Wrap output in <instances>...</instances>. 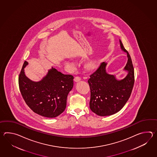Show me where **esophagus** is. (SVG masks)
<instances>
[{
	"label": "esophagus",
	"mask_w": 157,
	"mask_h": 157,
	"mask_svg": "<svg viewBox=\"0 0 157 157\" xmlns=\"http://www.w3.org/2000/svg\"><path fill=\"white\" fill-rule=\"evenodd\" d=\"M74 80H75V82H78V81H79L81 80V77H79V76H76V77H75Z\"/></svg>",
	"instance_id": "1"
}]
</instances>
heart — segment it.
<instances>
[{"label": "heart", "mask_w": 157, "mask_h": 157, "mask_svg": "<svg viewBox=\"0 0 157 157\" xmlns=\"http://www.w3.org/2000/svg\"><path fill=\"white\" fill-rule=\"evenodd\" d=\"M70 64L71 65H72V66H75V63H71ZM90 66L91 67H94L95 66V64L93 62H91V63H90Z\"/></svg>", "instance_id": "obj_1"}]
</instances>
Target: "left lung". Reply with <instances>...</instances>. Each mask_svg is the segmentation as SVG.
Listing matches in <instances>:
<instances>
[{
	"mask_svg": "<svg viewBox=\"0 0 157 157\" xmlns=\"http://www.w3.org/2000/svg\"><path fill=\"white\" fill-rule=\"evenodd\" d=\"M120 43L121 49L127 53L128 58L124 68L128 71L126 77L117 80L115 76L107 74V63L103 62L90 75L88 80L90 109L100 116H110L119 112L128 100L133 89L135 76L132 60L121 40Z\"/></svg>",
	"mask_w": 157,
	"mask_h": 157,
	"instance_id": "1",
	"label": "left lung"
}]
</instances>
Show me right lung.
Returning <instances> with one entry per match:
<instances>
[{"label":"right lung","mask_w":157,"mask_h":157,"mask_svg":"<svg viewBox=\"0 0 157 157\" xmlns=\"http://www.w3.org/2000/svg\"><path fill=\"white\" fill-rule=\"evenodd\" d=\"M21 71L18 84L21 93L27 105L33 112L48 118H54L63 113L67 104V95L74 85V76L64 75L52 67L43 80L34 82Z\"/></svg>","instance_id":"1"}]
</instances>
